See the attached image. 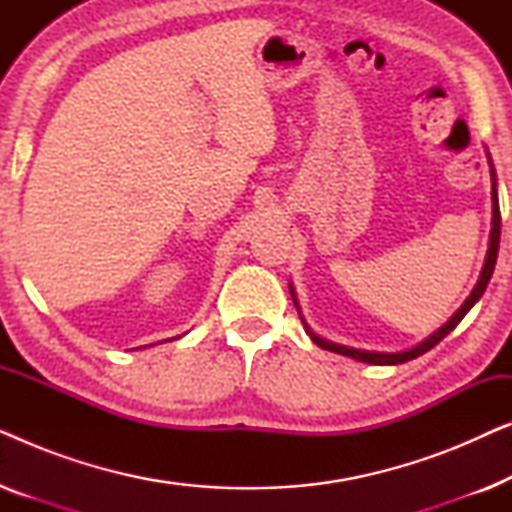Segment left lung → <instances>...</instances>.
Masks as SVG:
<instances>
[{"mask_svg": "<svg viewBox=\"0 0 512 512\" xmlns=\"http://www.w3.org/2000/svg\"><path fill=\"white\" fill-rule=\"evenodd\" d=\"M489 172H492V230H489V249H487V256H485V265H482V272H480V279L478 284H475V289L471 291V296L466 298V303L459 307L457 312L452 314V319L447 321L443 328H438L436 333L429 335L424 342H419L417 347L412 349H405V352H366V349H354V347H345V345H335V342H328L324 338H319L317 333L312 331L310 326L305 324L303 319V326L307 335H310L314 345H319L321 349H328V352H335V354H342V356H349V359H356V361H363V363H375V366H396V363H405L410 359H417V356H422L424 352H429L438 345L440 340L445 338V335H450V331L457 328V324L461 319L466 317L468 310L478 303L482 293H485L489 279H492V272H494V265H496V254H499V240H501V212H499V193H496V174H494V165H492V158H489ZM289 291H291V298H293V305H296V310L300 314V307H298V298H296V291H293V286L289 284Z\"/></svg>", "mask_w": 512, "mask_h": 512, "instance_id": "obj_1", "label": "left lung"}]
</instances>
